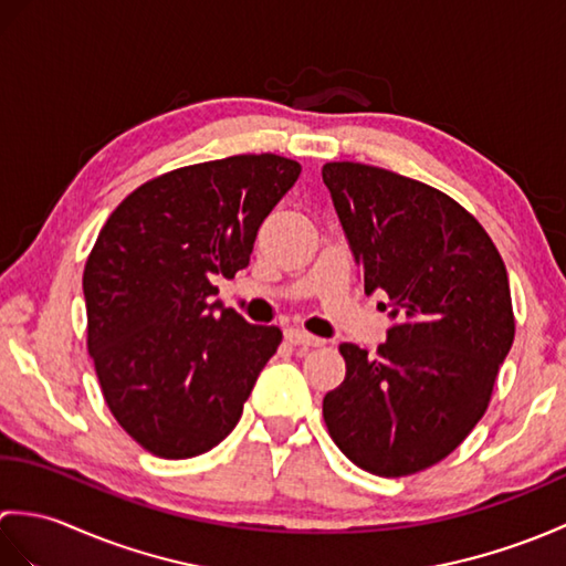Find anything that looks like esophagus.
Wrapping results in <instances>:
<instances>
[{"label": "esophagus", "mask_w": 566, "mask_h": 566, "mask_svg": "<svg viewBox=\"0 0 566 566\" xmlns=\"http://www.w3.org/2000/svg\"><path fill=\"white\" fill-rule=\"evenodd\" d=\"M286 340H290L292 345H304V347H321L323 340L316 338V335H311L302 328H286Z\"/></svg>", "instance_id": "esophagus-1"}]
</instances>
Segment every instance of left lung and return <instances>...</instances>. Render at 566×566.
<instances>
[{"label": "left lung", "mask_w": 566, "mask_h": 566, "mask_svg": "<svg viewBox=\"0 0 566 566\" xmlns=\"http://www.w3.org/2000/svg\"><path fill=\"white\" fill-rule=\"evenodd\" d=\"M365 292L389 296L377 357L340 345L345 379L323 399L333 442L377 476L444 460L486 413L515 318L494 240L440 189L363 163L323 165Z\"/></svg>", "instance_id": "8db88e82"}]
</instances>
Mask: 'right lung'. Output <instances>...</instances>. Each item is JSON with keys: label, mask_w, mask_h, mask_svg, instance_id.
Returning a JSON list of instances; mask_svg holds the SVG:
<instances>
[{"label": "right lung", "mask_w": 566, "mask_h": 566, "mask_svg": "<svg viewBox=\"0 0 566 566\" xmlns=\"http://www.w3.org/2000/svg\"><path fill=\"white\" fill-rule=\"evenodd\" d=\"M298 172L272 153L187 165L130 191L102 226L82 276L87 350L109 411L150 454L216 448L280 347L276 326L211 304V280L248 268Z\"/></svg>", "instance_id": "obj_1"}]
</instances>
